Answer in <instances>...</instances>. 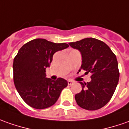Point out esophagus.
I'll return each mask as SVG.
<instances>
[{
  "mask_svg": "<svg viewBox=\"0 0 129 129\" xmlns=\"http://www.w3.org/2000/svg\"><path fill=\"white\" fill-rule=\"evenodd\" d=\"M73 83V80H68V84L69 85H72Z\"/></svg>",
  "mask_w": 129,
  "mask_h": 129,
  "instance_id": "34e87169",
  "label": "esophagus"
}]
</instances>
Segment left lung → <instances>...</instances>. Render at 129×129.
<instances>
[{
  "label": "left lung",
  "mask_w": 129,
  "mask_h": 129,
  "mask_svg": "<svg viewBox=\"0 0 129 129\" xmlns=\"http://www.w3.org/2000/svg\"><path fill=\"white\" fill-rule=\"evenodd\" d=\"M82 55L80 70L91 73V81L80 82L81 92L75 95L77 104L87 110H97L108 103L114 93L119 78L115 54L105 42L94 38H85L69 43Z\"/></svg>",
  "instance_id": "8db88e82"
}]
</instances>
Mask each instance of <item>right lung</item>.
I'll list each match as a JSON object with an SVG mask.
<instances>
[{"label":"right lung","mask_w":129,"mask_h":129,"mask_svg":"<svg viewBox=\"0 0 129 129\" xmlns=\"http://www.w3.org/2000/svg\"><path fill=\"white\" fill-rule=\"evenodd\" d=\"M66 43H53L35 39L26 43L18 51L13 61V80L19 94L29 106L42 109L53 105L68 82L58 78H46L53 55L68 47Z\"/></svg>","instance_id":"add662e5"}]
</instances>
